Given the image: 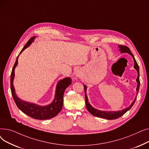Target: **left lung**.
<instances>
[{
	"mask_svg": "<svg viewBox=\"0 0 149 149\" xmlns=\"http://www.w3.org/2000/svg\"><path fill=\"white\" fill-rule=\"evenodd\" d=\"M119 48H120V51H121V53H128L129 54L130 56L133 57L134 60V68L137 70L138 72V77L136 79V81L138 83V86L136 88V92H137V95H138V92L139 91V85H140V81H139V66L137 63L136 61L135 60V58L133 55L131 53V51L130 50V49L128 48L127 46H123V45H119ZM84 85V92H85V102H86V108L88 109V111L93 116H95L97 117H100V118H105L107 120H115L116 118H120V116H121L122 115H123L125 113H126L127 111H128L129 109H131V107L133 106V105L134 104L135 101L136 100V97L135 98V100L133 101L132 103L127 108H126L125 109H123L121 111H109V112H106V111H99L97 109H95L94 107H93L89 103L88 101V97L86 95V89L87 87L86 86Z\"/></svg>",
	"mask_w": 149,
	"mask_h": 149,
	"instance_id": "1",
	"label": "left lung"
}]
</instances>
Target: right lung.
<instances>
[{
    "label": "right lung",
    "mask_w": 149,
    "mask_h": 149,
    "mask_svg": "<svg viewBox=\"0 0 149 149\" xmlns=\"http://www.w3.org/2000/svg\"><path fill=\"white\" fill-rule=\"evenodd\" d=\"M34 38L35 37H33L29 39L17 57L11 74V91L15 104L22 112L34 119L45 120L53 118L61 111L63 107V104L65 91L68 86L71 84L72 79L70 77H66L64 79L60 80L57 84L54 100L51 104L45 106L26 102V101L20 100L17 96L13 86V80L14 78V70L18 64V57L19 55L32 43Z\"/></svg>",
    "instance_id": "1"
}]
</instances>
